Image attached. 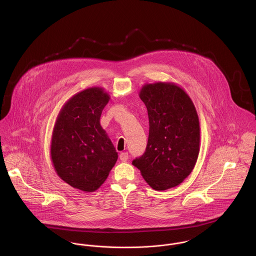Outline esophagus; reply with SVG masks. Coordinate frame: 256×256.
Listing matches in <instances>:
<instances>
[{"mask_svg": "<svg viewBox=\"0 0 256 256\" xmlns=\"http://www.w3.org/2000/svg\"><path fill=\"white\" fill-rule=\"evenodd\" d=\"M119 158L121 162H126L128 158H129V156H128V152H123L119 154Z\"/></svg>", "mask_w": 256, "mask_h": 256, "instance_id": "obj_1", "label": "esophagus"}]
</instances>
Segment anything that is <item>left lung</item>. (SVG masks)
I'll return each instance as SVG.
<instances>
[{"label": "left lung", "instance_id": "left-lung-1", "mask_svg": "<svg viewBox=\"0 0 256 256\" xmlns=\"http://www.w3.org/2000/svg\"><path fill=\"white\" fill-rule=\"evenodd\" d=\"M139 96L148 115L145 154L134 160L146 182L154 190L176 187L192 172L200 152V124L187 92L172 82L144 84Z\"/></svg>", "mask_w": 256, "mask_h": 256}]
</instances>
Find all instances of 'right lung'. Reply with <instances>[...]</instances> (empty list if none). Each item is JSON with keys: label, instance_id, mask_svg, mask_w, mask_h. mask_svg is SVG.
Instances as JSON below:
<instances>
[{"label": "right lung", "instance_id": "right-lung-1", "mask_svg": "<svg viewBox=\"0 0 256 256\" xmlns=\"http://www.w3.org/2000/svg\"><path fill=\"white\" fill-rule=\"evenodd\" d=\"M110 100L108 92L100 86L76 92L59 111L53 128V168L63 182L84 192L98 189L118 158L100 121Z\"/></svg>", "mask_w": 256, "mask_h": 256}]
</instances>
